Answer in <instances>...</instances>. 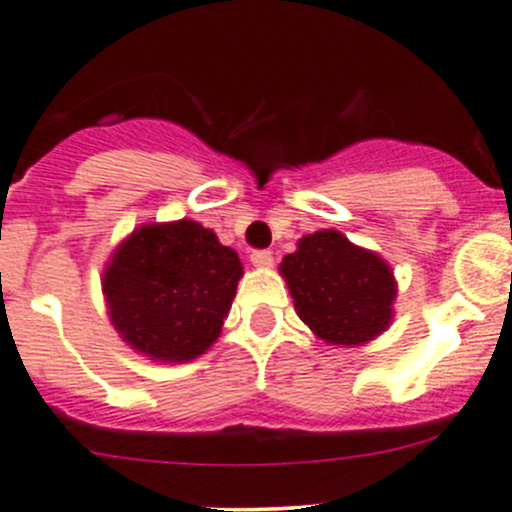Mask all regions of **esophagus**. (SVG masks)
<instances>
[{"label":"esophagus","instance_id":"esophagus-1","mask_svg":"<svg viewBox=\"0 0 512 512\" xmlns=\"http://www.w3.org/2000/svg\"><path fill=\"white\" fill-rule=\"evenodd\" d=\"M250 262H252V265L260 267V270H262V267H272V262H275V257H272L270 250H255V252H252V255H250Z\"/></svg>","mask_w":512,"mask_h":512}]
</instances>
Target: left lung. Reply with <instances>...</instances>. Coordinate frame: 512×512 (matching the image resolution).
Returning a JSON list of instances; mask_svg holds the SVG:
<instances>
[{
	"label": "left lung",
	"mask_w": 512,
	"mask_h": 512,
	"mask_svg": "<svg viewBox=\"0 0 512 512\" xmlns=\"http://www.w3.org/2000/svg\"><path fill=\"white\" fill-rule=\"evenodd\" d=\"M299 319L327 344L359 347L394 319L396 280L376 252L339 230L304 235L280 265Z\"/></svg>",
	"instance_id": "left-lung-1"
}]
</instances>
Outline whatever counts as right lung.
<instances>
[{"label":"right lung","mask_w":512,"mask_h":512,"mask_svg":"<svg viewBox=\"0 0 512 512\" xmlns=\"http://www.w3.org/2000/svg\"><path fill=\"white\" fill-rule=\"evenodd\" d=\"M242 262L195 220L136 227L103 270L108 317L123 342L153 361L205 354L235 299Z\"/></svg>","instance_id":"right-lung-1"}]
</instances>
